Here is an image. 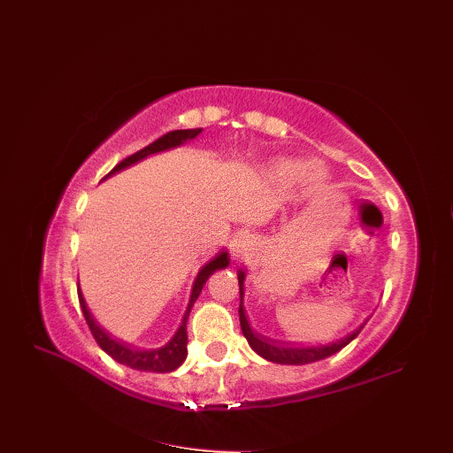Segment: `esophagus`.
Returning <instances> with one entry per match:
<instances>
[{"label": "esophagus", "instance_id": "34e87169", "mask_svg": "<svg viewBox=\"0 0 453 453\" xmlns=\"http://www.w3.org/2000/svg\"><path fill=\"white\" fill-rule=\"evenodd\" d=\"M248 246H250V239L246 235H237L235 239L231 241V252H233V256L239 259L241 256L246 254Z\"/></svg>", "mask_w": 453, "mask_h": 453}]
</instances>
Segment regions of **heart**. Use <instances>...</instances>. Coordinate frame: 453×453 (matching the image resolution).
Masks as SVG:
<instances>
[{
	"instance_id": "heart-1",
	"label": "heart",
	"mask_w": 453,
	"mask_h": 453,
	"mask_svg": "<svg viewBox=\"0 0 453 453\" xmlns=\"http://www.w3.org/2000/svg\"><path fill=\"white\" fill-rule=\"evenodd\" d=\"M303 172H304V164L298 162V160L283 158V160H278V162L273 164V175L278 177L280 180H293ZM319 175H321L319 167H317V165L308 167V177L310 179H317Z\"/></svg>"
}]
</instances>
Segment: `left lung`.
Wrapping results in <instances>:
<instances>
[{
  "label": "left lung",
  "instance_id": "left-lung-1",
  "mask_svg": "<svg viewBox=\"0 0 453 453\" xmlns=\"http://www.w3.org/2000/svg\"><path fill=\"white\" fill-rule=\"evenodd\" d=\"M242 283H244V273L239 271V291H241V296H242ZM239 315H241V328H242V334L244 338L248 340L250 347H252L256 353L263 358H266L269 362H276V364H310V362H317V360H323L334 353H338V350H342L347 343L353 342L360 330L364 328V325L360 328H357L355 332H350L349 336L342 338V340H336L332 343H325V345H291V343H278V342H273V340H266L263 336H259V334H256L252 328H250L248 325V319H246V313H244V308H242V303L239 306Z\"/></svg>",
  "mask_w": 453,
  "mask_h": 453
}]
</instances>
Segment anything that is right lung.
Returning a JSON list of instances; mask_svg holds the SVG:
<instances>
[{
    "label": "right lung",
    "mask_w": 453,
    "mask_h": 453,
    "mask_svg": "<svg viewBox=\"0 0 453 453\" xmlns=\"http://www.w3.org/2000/svg\"><path fill=\"white\" fill-rule=\"evenodd\" d=\"M201 132V128H188V130H172L164 134V136H160L158 140H155L153 143H149L147 147L140 149L138 153H134L127 158H123L119 164H117L113 170L108 173H115L123 170V167L127 165H132L136 164L138 160L145 158L147 155H153V153H160V150H165L170 147H177L180 145L182 142L187 140H192L196 138L197 134ZM229 263V257H227V252H220L214 259H211L203 269L199 271L196 281H194V288H192V295H190V303H188V308H187V313H184L182 317V323L177 330L175 336L172 338V342L160 347V349H136V347H130L128 343H123V342H117L115 338H111L110 334L100 326L95 319L93 315L89 313L88 310V304L86 300H83L81 296V291H78V300H80V306H81V311H83V317H86L88 321V326L93 334L95 342L98 343V347L104 350V353H108L115 362H119L123 365H128L132 367V370H138V372H155V373H165V372H173L175 367H179L182 364V360L187 358V343H188V336H187V321H188V315H190V310L194 306V303L197 300L201 289H203L207 278L218 271V269H224V266H227Z\"/></svg>",
    "instance_id": "obj_1"
}]
</instances>
